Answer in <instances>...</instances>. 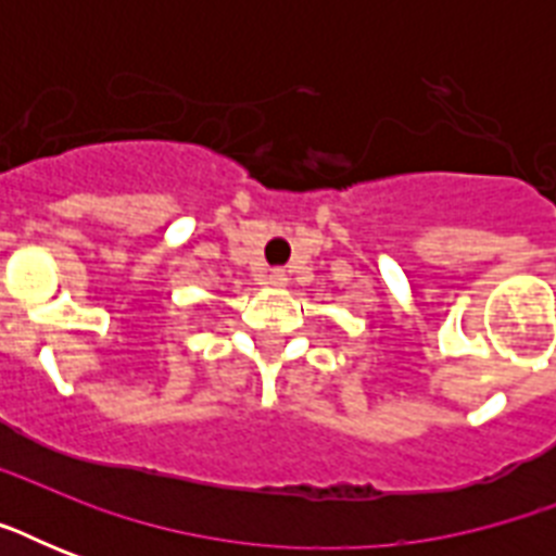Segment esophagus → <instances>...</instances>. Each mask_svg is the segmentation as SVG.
<instances>
[{"mask_svg":"<svg viewBox=\"0 0 556 556\" xmlns=\"http://www.w3.org/2000/svg\"><path fill=\"white\" fill-rule=\"evenodd\" d=\"M265 286H270V288L288 286V274L282 268H270L268 274H265Z\"/></svg>","mask_w":556,"mask_h":556,"instance_id":"34e87169","label":"esophagus"}]
</instances>
